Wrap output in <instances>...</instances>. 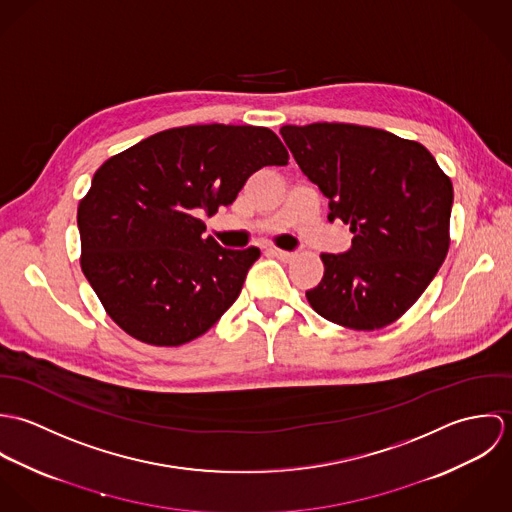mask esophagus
Here are the masks:
<instances>
[{"label": "esophagus", "mask_w": 512, "mask_h": 512, "mask_svg": "<svg viewBox=\"0 0 512 512\" xmlns=\"http://www.w3.org/2000/svg\"><path fill=\"white\" fill-rule=\"evenodd\" d=\"M268 254L274 256V258H280V260H290L293 256L292 252H286V250H280V248H268Z\"/></svg>", "instance_id": "esophagus-1"}]
</instances>
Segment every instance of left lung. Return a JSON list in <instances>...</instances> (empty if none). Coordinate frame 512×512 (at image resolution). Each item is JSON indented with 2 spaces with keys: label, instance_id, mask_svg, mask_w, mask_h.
I'll return each mask as SVG.
<instances>
[{
  "label": "left lung",
  "instance_id": "left-lung-1",
  "mask_svg": "<svg viewBox=\"0 0 512 512\" xmlns=\"http://www.w3.org/2000/svg\"><path fill=\"white\" fill-rule=\"evenodd\" d=\"M303 175L351 224L353 246L321 254L325 274L305 292L325 319L374 331L404 315L436 278L449 248L453 185L434 155L390 132L337 122L280 130Z\"/></svg>",
  "mask_w": 512,
  "mask_h": 512
}]
</instances>
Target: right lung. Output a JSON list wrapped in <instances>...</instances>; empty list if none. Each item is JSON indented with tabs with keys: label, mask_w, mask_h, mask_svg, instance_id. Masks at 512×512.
I'll list each match as a JSON object with an SVG mask.
<instances>
[{
	"label": "right lung",
	"mask_w": 512,
	"mask_h": 512,
	"mask_svg": "<svg viewBox=\"0 0 512 512\" xmlns=\"http://www.w3.org/2000/svg\"><path fill=\"white\" fill-rule=\"evenodd\" d=\"M258 126H183L110 157L78 205L80 266L108 315L134 339L177 347L236 301L256 246L222 248L201 217L228 207L252 173L286 165Z\"/></svg>",
	"instance_id": "right-lung-1"
}]
</instances>
